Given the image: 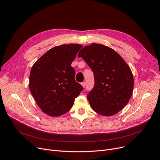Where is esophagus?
I'll return each mask as SVG.
<instances>
[{
	"label": "esophagus",
	"mask_w": 160,
	"mask_h": 160,
	"mask_svg": "<svg viewBox=\"0 0 160 160\" xmlns=\"http://www.w3.org/2000/svg\"><path fill=\"white\" fill-rule=\"evenodd\" d=\"M81 85L85 88V86H86V82H81Z\"/></svg>",
	"instance_id": "34e87169"
}]
</instances>
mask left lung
<instances>
[{
  "label": "left lung",
  "mask_w": 160,
  "mask_h": 160,
  "mask_svg": "<svg viewBox=\"0 0 160 160\" xmlns=\"http://www.w3.org/2000/svg\"><path fill=\"white\" fill-rule=\"evenodd\" d=\"M92 69L94 85L87 94L92 109L104 116L121 111L129 101L134 86L131 70L112 48L93 43L78 54Z\"/></svg>",
  "instance_id": "8db88e82"
}]
</instances>
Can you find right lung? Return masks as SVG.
<instances>
[{
    "label": "right lung",
    "mask_w": 160,
    "mask_h": 160,
    "mask_svg": "<svg viewBox=\"0 0 160 160\" xmlns=\"http://www.w3.org/2000/svg\"><path fill=\"white\" fill-rule=\"evenodd\" d=\"M82 47L79 44L56 46L42 55L33 66L29 89L42 111L52 117L67 113L83 90L75 81L72 62Z\"/></svg>",
    "instance_id": "add662e5"
}]
</instances>
